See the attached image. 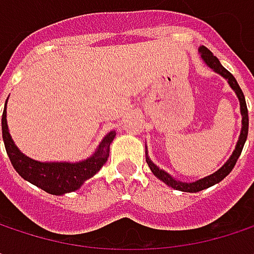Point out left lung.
<instances>
[{
	"label": "left lung",
	"mask_w": 254,
	"mask_h": 254,
	"mask_svg": "<svg viewBox=\"0 0 254 254\" xmlns=\"http://www.w3.org/2000/svg\"><path fill=\"white\" fill-rule=\"evenodd\" d=\"M198 53H200V57L203 59V62H204L210 69H213V72L219 73L221 76H224L228 80L229 86L234 89V92L237 94V97H238V100H240V112H241V118H243V119H241V132H240L238 142H237L235 150L232 151L231 157L227 160V163H225L221 169H218L215 174H212V175H209V177L206 178H201V179H198V181H195V182H182V181H178V179H175L174 177H171L168 172H165L163 169H160L159 166H156V165L150 160V157L147 156V153H145L147 165H148V168L151 169V172L154 174V177H157L160 181H163L166 185H169V187H172V188H175V190H179V191H185V192H198V191H201V190H206V188H209V187H212V185L221 182L227 175H229V172L234 169V166H235V163H237V160H238V157H240V154H241V151H243V147H244V142H246L247 133H249V113H247L246 98H244V94H243L240 85L237 83L235 77L232 76L228 70L221 64V62L218 60V57L213 56V53H212L210 50H207L206 47H200V48H198Z\"/></svg>",
	"instance_id": "8db88e82"
}]
</instances>
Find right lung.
Returning <instances> with one entry per match:
<instances>
[{
  "mask_svg": "<svg viewBox=\"0 0 254 254\" xmlns=\"http://www.w3.org/2000/svg\"><path fill=\"white\" fill-rule=\"evenodd\" d=\"M7 101L2 113V139L10 157V162L16 172L30 184L39 187L48 194L62 195L73 192L82 187L85 181L92 178L107 162L110 153V144L116 136L115 130H110L100 142L95 153L86 160L70 163V162H38L25 156L11 139L7 125Z\"/></svg>",
  "mask_w": 254,
  "mask_h": 254,
  "instance_id": "obj_1",
  "label": "right lung"
}]
</instances>
